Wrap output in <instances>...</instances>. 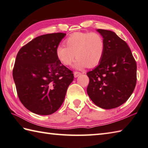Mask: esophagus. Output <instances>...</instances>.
Returning <instances> with one entry per match:
<instances>
[{"instance_id": "esophagus-1", "label": "esophagus", "mask_w": 148, "mask_h": 148, "mask_svg": "<svg viewBox=\"0 0 148 148\" xmlns=\"http://www.w3.org/2000/svg\"><path fill=\"white\" fill-rule=\"evenodd\" d=\"M82 74V73L81 72H74V77H77L79 76H80V75Z\"/></svg>"}]
</instances>
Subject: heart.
<instances>
[{"mask_svg": "<svg viewBox=\"0 0 148 148\" xmlns=\"http://www.w3.org/2000/svg\"><path fill=\"white\" fill-rule=\"evenodd\" d=\"M66 46L59 45L56 49L58 60L65 66L74 63V67L83 69L93 68L102 61L105 52V43L103 36L97 33L76 32L65 40Z\"/></svg>", "mask_w": 148, "mask_h": 148, "instance_id": "b5f03b06", "label": "heart"}]
</instances>
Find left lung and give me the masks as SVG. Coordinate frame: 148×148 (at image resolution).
<instances>
[{
	"label": "left lung",
	"mask_w": 148,
	"mask_h": 148,
	"mask_svg": "<svg viewBox=\"0 0 148 148\" xmlns=\"http://www.w3.org/2000/svg\"><path fill=\"white\" fill-rule=\"evenodd\" d=\"M105 40L103 58L88 72L87 94L95 105L115 108L128 99L137 83V63L127 43L114 32L97 30Z\"/></svg>",
	"instance_id": "8db88e82"
}]
</instances>
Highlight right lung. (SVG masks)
<instances>
[{
    "label": "right lung",
    "instance_id": "right-lung-1",
    "mask_svg": "<svg viewBox=\"0 0 148 148\" xmlns=\"http://www.w3.org/2000/svg\"><path fill=\"white\" fill-rule=\"evenodd\" d=\"M65 33L38 36L20 49L13 76L20 101L38 115H51L60 108L74 79L72 71L58 60L56 49Z\"/></svg>",
    "mask_w": 148,
    "mask_h": 148
}]
</instances>
